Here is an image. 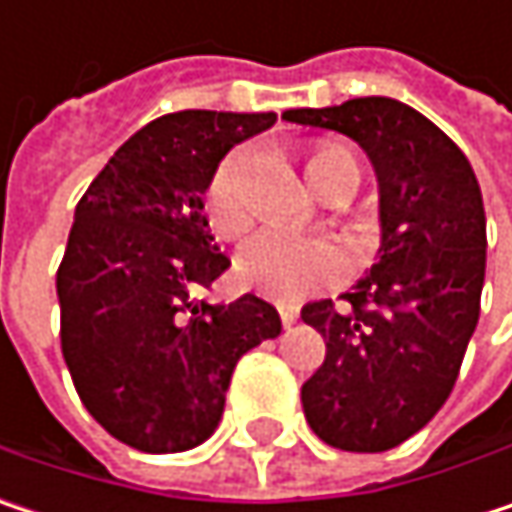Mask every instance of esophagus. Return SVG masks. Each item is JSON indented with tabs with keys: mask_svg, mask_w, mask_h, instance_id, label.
<instances>
[{
	"mask_svg": "<svg viewBox=\"0 0 512 512\" xmlns=\"http://www.w3.org/2000/svg\"><path fill=\"white\" fill-rule=\"evenodd\" d=\"M278 314H281L284 329H290V326L299 320V308H296V305H278Z\"/></svg>",
	"mask_w": 512,
	"mask_h": 512,
	"instance_id": "obj_1",
	"label": "esophagus"
}]
</instances>
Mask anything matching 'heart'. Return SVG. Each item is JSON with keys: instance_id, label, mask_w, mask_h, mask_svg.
Here are the masks:
<instances>
[{"instance_id": "1", "label": "heart", "mask_w": 512, "mask_h": 512, "mask_svg": "<svg viewBox=\"0 0 512 512\" xmlns=\"http://www.w3.org/2000/svg\"><path fill=\"white\" fill-rule=\"evenodd\" d=\"M308 177L329 198H350L361 180L356 154L332 139H320L308 151ZM210 228L225 237H243L255 222V204L246 186V156L228 154L210 174L204 189ZM237 278L257 293L281 302H299L311 293L335 287L350 272V257L332 237H305L266 228L237 255Z\"/></svg>"}]
</instances>
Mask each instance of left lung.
<instances>
[{"mask_svg":"<svg viewBox=\"0 0 512 512\" xmlns=\"http://www.w3.org/2000/svg\"><path fill=\"white\" fill-rule=\"evenodd\" d=\"M281 118L338 130L379 177L382 257L353 293L302 308L326 361L302 385L311 430L338 451L379 454L415 436L451 397L480 317L486 213L471 162L421 112L356 97Z\"/></svg>","mask_w":512,"mask_h":512,"instance_id":"left-lung-1","label":"left lung"}]
</instances>
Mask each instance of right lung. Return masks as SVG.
<instances>
[{"label": "right lung", "instance_id": "add662e5", "mask_svg": "<svg viewBox=\"0 0 512 512\" xmlns=\"http://www.w3.org/2000/svg\"><path fill=\"white\" fill-rule=\"evenodd\" d=\"M275 112L162 115L124 142L76 204L55 290L76 394L118 442L177 454L216 430L237 361L281 335L278 311L243 293L195 299L231 260L213 246L204 189L234 145Z\"/></svg>", "mask_w": 512, "mask_h": 512}]
</instances>
